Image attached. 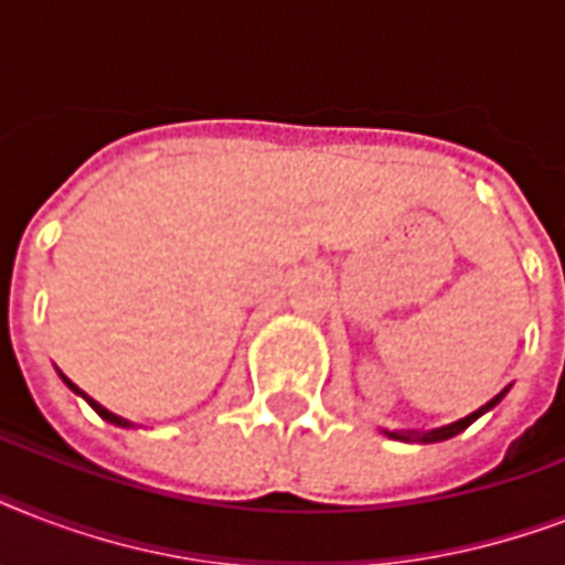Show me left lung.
Masks as SVG:
<instances>
[{
	"label": "left lung",
	"instance_id": "obj_1",
	"mask_svg": "<svg viewBox=\"0 0 565 565\" xmlns=\"http://www.w3.org/2000/svg\"><path fill=\"white\" fill-rule=\"evenodd\" d=\"M508 390H510V386H504V390H501V393L495 395V398H490V402L483 404V407H478V411L469 413V416H463V419L451 422V425H443V428H430V430H384V434L390 439H402V443H443V439L457 437V434L469 428V425H472L475 419H481L483 413L492 411V407H495V404H499L501 398L508 395Z\"/></svg>",
	"mask_w": 565,
	"mask_h": 565
}]
</instances>
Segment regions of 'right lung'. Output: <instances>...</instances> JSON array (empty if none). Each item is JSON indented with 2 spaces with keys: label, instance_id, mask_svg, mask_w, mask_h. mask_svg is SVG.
Returning <instances> with one entry per match:
<instances>
[{
  "label": "right lung",
  "instance_id": "right-lung-1",
  "mask_svg": "<svg viewBox=\"0 0 565 565\" xmlns=\"http://www.w3.org/2000/svg\"><path fill=\"white\" fill-rule=\"evenodd\" d=\"M57 375H61V372H57ZM61 377H64V384L70 386V390H73V393H78V395H82L84 402L90 404L93 411L99 413L102 419H105V422H110V425H119V428H135V422H128V419H122V416H117V413H110L108 407H102V404L96 402V398H90V395H87V393H82V390H78V386H75L73 381H70V377H66V375H61Z\"/></svg>",
  "mask_w": 565,
  "mask_h": 565
}]
</instances>
